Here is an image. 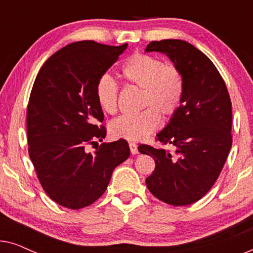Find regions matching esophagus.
Wrapping results in <instances>:
<instances>
[{"label": "esophagus", "mask_w": 253, "mask_h": 253, "mask_svg": "<svg viewBox=\"0 0 253 253\" xmlns=\"http://www.w3.org/2000/svg\"><path fill=\"white\" fill-rule=\"evenodd\" d=\"M129 147H130L131 153H132V154H137L138 153V148H137V144L136 143H132V141H131V143H129Z\"/></svg>", "instance_id": "34e87169"}]
</instances>
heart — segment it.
<instances>
[{
    "label": "heart",
    "instance_id": "heart-1",
    "mask_svg": "<svg viewBox=\"0 0 253 253\" xmlns=\"http://www.w3.org/2000/svg\"><path fill=\"white\" fill-rule=\"evenodd\" d=\"M127 85L140 88L139 113L122 115L112 121L109 132L114 138L140 140L157 130L162 119L175 115L184 94V77L177 65L164 63L160 58L145 53H134L124 62L120 71ZM119 85L109 75L96 79L94 94L103 113H116Z\"/></svg>",
    "mask_w": 253,
    "mask_h": 253
}]
</instances>
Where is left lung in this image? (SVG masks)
Here are the masks:
<instances>
[{
	"instance_id": "1",
	"label": "left lung",
	"mask_w": 253,
	"mask_h": 253,
	"mask_svg": "<svg viewBox=\"0 0 253 253\" xmlns=\"http://www.w3.org/2000/svg\"><path fill=\"white\" fill-rule=\"evenodd\" d=\"M146 51L167 54L181 69L184 94L167 126L157 134L162 146L140 144V153L153 157L155 168L146 185L155 198L186 206L203 198L219 177L233 143L231 101L226 83L213 62L183 40L152 41Z\"/></svg>"
}]
</instances>
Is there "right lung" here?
Here are the masks:
<instances>
[{
	"mask_svg": "<svg viewBox=\"0 0 253 253\" xmlns=\"http://www.w3.org/2000/svg\"><path fill=\"white\" fill-rule=\"evenodd\" d=\"M126 46L70 43L44 62L34 81L26 113L29 155L44 192L67 209L99 199L114 169L130 155L124 139L86 150L106 137L95 82Z\"/></svg>",
	"mask_w": 253,
	"mask_h": 253,
	"instance_id": "1",
	"label": "right lung"
}]
</instances>
